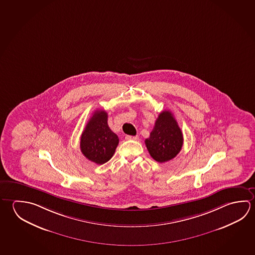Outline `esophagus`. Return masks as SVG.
<instances>
[{"instance_id":"esophagus-1","label":"esophagus","mask_w":255,"mask_h":255,"mask_svg":"<svg viewBox=\"0 0 255 255\" xmlns=\"http://www.w3.org/2000/svg\"><path fill=\"white\" fill-rule=\"evenodd\" d=\"M126 139H128V140H130V139H132V140H138V137L136 135V136H130V135H126Z\"/></svg>"}]
</instances>
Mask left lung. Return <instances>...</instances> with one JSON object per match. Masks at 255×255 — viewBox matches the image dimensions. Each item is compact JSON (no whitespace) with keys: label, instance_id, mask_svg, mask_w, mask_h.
Instances as JSON below:
<instances>
[{"label":"left lung","instance_id":"1","mask_svg":"<svg viewBox=\"0 0 255 255\" xmlns=\"http://www.w3.org/2000/svg\"><path fill=\"white\" fill-rule=\"evenodd\" d=\"M183 143V132L170 111L159 114L149 138L145 139L150 156L159 163L173 159L181 150Z\"/></svg>","mask_w":255,"mask_h":255}]
</instances>
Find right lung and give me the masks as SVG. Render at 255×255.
<instances>
[{
	"instance_id": "add662e5",
	"label": "right lung",
	"mask_w": 255,
	"mask_h": 255,
	"mask_svg": "<svg viewBox=\"0 0 255 255\" xmlns=\"http://www.w3.org/2000/svg\"><path fill=\"white\" fill-rule=\"evenodd\" d=\"M118 143V136L108 126V113L95 111L81 134L82 154L89 160L103 165L111 159Z\"/></svg>"
}]
</instances>
